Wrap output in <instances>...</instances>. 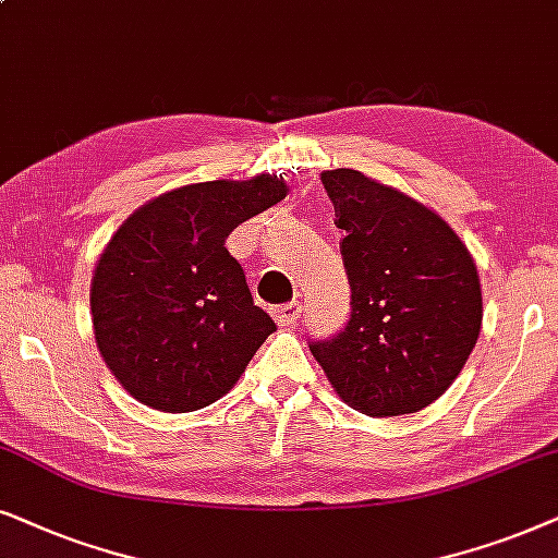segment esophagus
<instances>
[{
	"label": "esophagus",
	"mask_w": 558,
	"mask_h": 558,
	"mask_svg": "<svg viewBox=\"0 0 558 558\" xmlns=\"http://www.w3.org/2000/svg\"><path fill=\"white\" fill-rule=\"evenodd\" d=\"M301 311H303L301 303L291 301V303H283V306L275 308L272 314H275V322H278L280 326H295L301 318Z\"/></svg>",
	"instance_id": "esophagus-1"
}]
</instances>
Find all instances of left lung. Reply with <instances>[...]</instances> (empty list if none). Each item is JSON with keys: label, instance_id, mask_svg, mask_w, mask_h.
<instances>
[{"label": "left lung", "instance_id": "left-lung-1", "mask_svg": "<svg viewBox=\"0 0 558 558\" xmlns=\"http://www.w3.org/2000/svg\"><path fill=\"white\" fill-rule=\"evenodd\" d=\"M352 314L311 341L339 398L367 415H403L441 398L482 329L477 265L428 206L352 168L324 170Z\"/></svg>", "mask_w": 558, "mask_h": 558}]
</instances>
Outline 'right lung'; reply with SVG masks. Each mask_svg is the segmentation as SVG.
<instances>
[{
    "label": "right lung",
    "mask_w": 558,
    "mask_h": 558,
    "mask_svg": "<svg viewBox=\"0 0 558 558\" xmlns=\"http://www.w3.org/2000/svg\"><path fill=\"white\" fill-rule=\"evenodd\" d=\"M286 193L283 178L270 173L191 183L117 229L88 299L96 347L132 398L189 413L234 388L275 322L255 306L225 242Z\"/></svg>",
    "instance_id": "add662e5"
}]
</instances>
